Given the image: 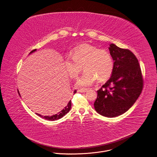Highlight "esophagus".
I'll use <instances>...</instances> for the list:
<instances>
[{
  "instance_id": "1",
  "label": "esophagus",
  "mask_w": 157,
  "mask_h": 157,
  "mask_svg": "<svg viewBox=\"0 0 157 157\" xmlns=\"http://www.w3.org/2000/svg\"><path fill=\"white\" fill-rule=\"evenodd\" d=\"M88 91L87 89H80V90H78V91L79 92H86Z\"/></svg>"
}]
</instances>
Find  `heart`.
Wrapping results in <instances>:
<instances>
[{
  "label": "heart",
  "mask_w": 157,
  "mask_h": 157,
  "mask_svg": "<svg viewBox=\"0 0 157 157\" xmlns=\"http://www.w3.org/2000/svg\"><path fill=\"white\" fill-rule=\"evenodd\" d=\"M72 55L67 56L65 60V68L69 75L76 78L82 71V66L85 70L76 82L77 87H88L97 79L104 81L110 77L114 63L107 50L84 44L75 47Z\"/></svg>",
  "instance_id": "1"
}]
</instances>
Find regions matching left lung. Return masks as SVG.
Segmentation results:
<instances>
[{"instance_id": "obj_1", "label": "left lung", "mask_w": 157, "mask_h": 157, "mask_svg": "<svg viewBox=\"0 0 157 157\" xmlns=\"http://www.w3.org/2000/svg\"><path fill=\"white\" fill-rule=\"evenodd\" d=\"M109 49L114 60L113 72L97 91L94 105L98 114L114 117L126 112L137 100L143 88V78L138 60L131 51L114 44H110Z\"/></svg>"}]
</instances>
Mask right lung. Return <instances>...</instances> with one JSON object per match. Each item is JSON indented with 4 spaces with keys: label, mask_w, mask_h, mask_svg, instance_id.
I'll return each mask as SVG.
<instances>
[{
    "label": "right lung",
    "mask_w": 157,
    "mask_h": 157,
    "mask_svg": "<svg viewBox=\"0 0 157 157\" xmlns=\"http://www.w3.org/2000/svg\"><path fill=\"white\" fill-rule=\"evenodd\" d=\"M36 50H37V49H34V50H32V51L29 53V54L33 53V52H36ZM18 92L19 94L18 90ZM76 92V90H75L74 92V94H75ZM19 95H20V94H19ZM20 96H21V95H20ZM71 105H72V104H71V100H70V101H69V102H68L67 105H66L65 107H64V109H63L62 110L60 111H59L57 114H56L55 115H53V116H41V115H40V114H37V115L39 116L40 117L43 118V119H46V120H52H52H59V119H61L62 117H63L65 115H66V114L69 111V110H70L71 109Z\"/></svg>",
    "instance_id": "obj_1"
}]
</instances>
